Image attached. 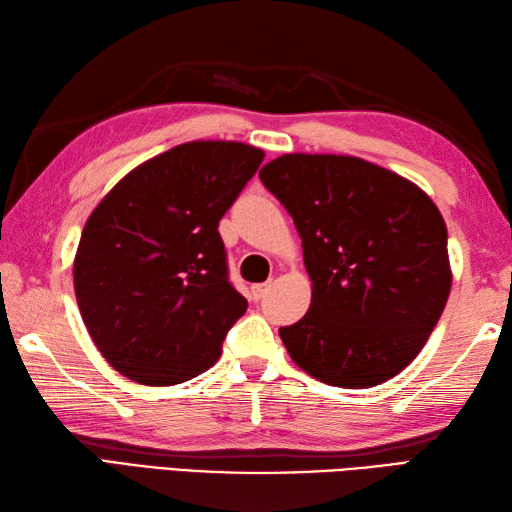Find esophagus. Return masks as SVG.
<instances>
[{
  "mask_svg": "<svg viewBox=\"0 0 512 512\" xmlns=\"http://www.w3.org/2000/svg\"><path fill=\"white\" fill-rule=\"evenodd\" d=\"M268 288H270V284H255L253 288H250V299H255V301L264 299V297H266V292H268Z\"/></svg>",
  "mask_w": 512,
  "mask_h": 512,
  "instance_id": "esophagus-1",
  "label": "esophagus"
}]
</instances>
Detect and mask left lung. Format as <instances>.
I'll return each instance as SVG.
<instances>
[{
	"label": "left lung",
	"instance_id": "8db88e82",
	"mask_svg": "<svg viewBox=\"0 0 512 512\" xmlns=\"http://www.w3.org/2000/svg\"><path fill=\"white\" fill-rule=\"evenodd\" d=\"M301 237L310 308L279 328L292 361L334 387L400 374L451 292L447 224L418 184L356 156L284 154L259 171Z\"/></svg>",
	"mask_w": 512,
	"mask_h": 512
}]
</instances>
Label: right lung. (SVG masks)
Returning <instances> with one entry per match:
<instances>
[{
	"label": "right lung",
	"mask_w": 512,
	"mask_h": 512,
	"mask_svg": "<svg viewBox=\"0 0 512 512\" xmlns=\"http://www.w3.org/2000/svg\"><path fill=\"white\" fill-rule=\"evenodd\" d=\"M237 140H191L114 184L83 226L74 292L116 372L167 387L215 365L248 301L226 275L222 215L262 165Z\"/></svg>",
	"instance_id": "obj_1"
}]
</instances>
